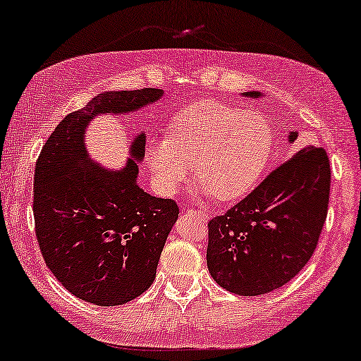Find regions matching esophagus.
Here are the masks:
<instances>
[{
    "label": "esophagus",
    "mask_w": 361,
    "mask_h": 361,
    "mask_svg": "<svg viewBox=\"0 0 361 361\" xmlns=\"http://www.w3.org/2000/svg\"><path fill=\"white\" fill-rule=\"evenodd\" d=\"M194 214L199 216L200 220H204V221H207L209 220V214H205V212H199V210H194Z\"/></svg>",
    "instance_id": "obj_1"
}]
</instances>
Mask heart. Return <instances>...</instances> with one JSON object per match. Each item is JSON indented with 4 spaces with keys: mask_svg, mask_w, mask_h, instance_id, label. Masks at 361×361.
I'll return each instance as SVG.
<instances>
[{
    "mask_svg": "<svg viewBox=\"0 0 361 361\" xmlns=\"http://www.w3.org/2000/svg\"><path fill=\"white\" fill-rule=\"evenodd\" d=\"M273 149L274 130L263 113L199 102L172 120L167 141L147 142L146 164L166 194L174 192L194 166L202 194L233 200L261 179Z\"/></svg>",
    "mask_w": 361,
    "mask_h": 361,
    "instance_id": "1",
    "label": "heart"
}]
</instances>
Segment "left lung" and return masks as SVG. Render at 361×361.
I'll return each instance as SVG.
<instances>
[{"label": "left lung", "mask_w": 361, "mask_h": 361, "mask_svg": "<svg viewBox=\"0 0 361 361\" xmlns=\"http://www.w3.org/2000/svg\"><path fill=\"white\" fill-rule=\"evenodd\" d=\"M298 136L289 131V145ZM329 192L327 152L314 146L295 149L240 204L209 221L207 266L216 284L233 294L261 295L289 283L314 255Z\"/></svg>", "instance_id": "8db88e82"}]
</instances>
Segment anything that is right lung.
<instances>
[{
	"label": "right lung",
	"instance_id": "add662e5",
	"mask_svg": "<svg viewBox=\"0 0 361 361\" xmlns=\"http://www.w3.org/2000/svg\"><path fill=\"white\" fill-rule=\"evenodd\" d=\"M162 95L161 88L98 93L59 123L36 162L32 209L44 261L68 293L90 304L121 305L147 290L179 207L137 185L145 133L131 140L126 164L108 169L88 154L87 128Z\"/></svg>",
	"mask_w": 361,
	"mask_h": 361
}]
</instances>
